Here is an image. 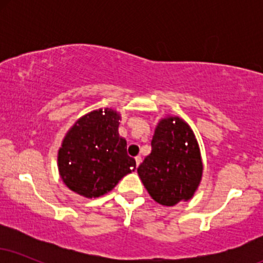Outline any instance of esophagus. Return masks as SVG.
Wrapping results in <instances>:
<instances>
[{"instance_id":"esophagus-1","label":"esophagus","mask_w":263,"mask_h":263,"mask_svg":"<svg viewBox=\"0 0 263 263\" xmlns=\"http://www.w3.org/2000/svg\"><path fill=\"white\" fill-rule=\"evenodd\" d=\"M135 161H136V167H138V165H140V163L142 162V158H141L140 156H137V157H136V158H135Z\"/></svg>"}]
</instances>
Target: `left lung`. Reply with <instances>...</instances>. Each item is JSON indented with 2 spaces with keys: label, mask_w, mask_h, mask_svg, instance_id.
<instances>
[{
  "label": "left lung",
  "mask_w": 263,
  "mask_h": 263,
  "mask_svg": "<svg viewBox=\"0 0 263 263\" xmlns=\"http://www.w3.org/2000/svg\"><path fill=\"white\" fill-rule=\"evenodd\" d=\"M151 146V155L137 168L151 197L165 206L192 198L200 183L203 163L188 123L179 117L161 120Z\"/></svg>",
  "instance_id": "8db88e82"
}]
</instances>
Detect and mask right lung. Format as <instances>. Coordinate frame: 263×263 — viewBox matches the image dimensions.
Wrapping results in <instances>:
<instances>
[{
    "instance_id": "obj_1",
    "label": "right lung",
    "mask_w": 263,
    "mask_h": 263,
    "mask_svg": "<svg viewBox=\"0 0 263 263\" xmlns=\"http://www.w3.org/2000/svg\"><path fill=\"white\" fill-rule=\"evenodd\" d=\"M120 115L105 108L77 121L58 153L59 173L65 185L86 198H98L112 190L136 162L127 155V143L120 137Z\"/></svg>"
}]
</instances>
